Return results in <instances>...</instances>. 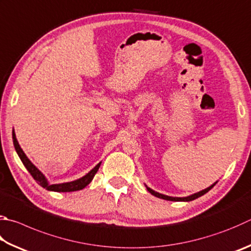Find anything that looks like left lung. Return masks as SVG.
<instances>
[{
    "label": "left lung",
    "instance_id": "left-lung-1",
    "mask_svg": "<svg viewBox=\"0 0 251 251\" xmlns=\"http://www.w3.org/2000/svg\"><path fill=\"white\" fill-rule=\"evenodd\" d=\"M217 183V181L215 182V183H213L212 185H209L208 188L204 189L202 191H200V192L198 193H194V194H191L189 195V197H184V198H176V197H169V195H165V194H161L159 192H156V191H153L152 189H150L149 186H147L145 184L146 188H147V190L149 191L150 193H151L152 195H154L156 198H159V199H162V200H167V201H175V202H190V201H193V200L198 199L200 197H202V195H204L205 193H207L209 190H211L214 185H215Z\"/></svg>",
    "mask_w": 251,
    "mask_h": 251
}]
</instances>
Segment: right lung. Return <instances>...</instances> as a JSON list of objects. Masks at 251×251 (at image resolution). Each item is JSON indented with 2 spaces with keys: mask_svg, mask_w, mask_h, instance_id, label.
Masks as SVG:
<instances>
[{
  "mask_svg": "<svg viewBox=\"0 0 251 251\" xmlns=\"http://www.w3.org/2000/svg\"><path fill=\"white\" fill-rule=\"evenodd\" d=\"M12 137H13V144H14L15 150L18 154V157H20V159L22 160L23 165L25 166L27 170H28L31 176H33L34 179L37 181V183L40 186H43L44 189H46L48 191H53V192H74V191H79V190L84 189L85 186L93 180L95 173L98 172L99 168L102 163V162H99L92 170L89 171L85 176L80 177V179H76L75 181H70V182H63V183L51 184V183H49V181L47 180V177L45 176L44 173L29 160L28 157L26 156L24 151H23V149L21 148V146H20V144H18V141L16 139V135H15L14 129H13V131H12Z\"/></svg>",
  "mask_w": 251,
  "mask_h": 251,
  "instance_id": "obj_1",
  "label": "right lung"
}]
</instances>
